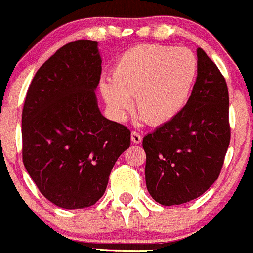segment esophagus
Returning a JSON list of instances; mask_svg holds the SVG:
<instances>
[{
  "label": "esophagus",
  "instance_id": "1",
  "mask_svg": "<svg viewBox=\"0 0 253 253\" xmlns=\"http://www.w3.org/2000/svg\"><path fill=\"white\" fill-rule=\"evenodd\" d=\"M141 140H142V137L139 132L137 131L131 132V141L134 142V144H140V142H141Z\"/></svg>",
  "mask_w": 253,
  "mask_h": 253
}]
</instances>
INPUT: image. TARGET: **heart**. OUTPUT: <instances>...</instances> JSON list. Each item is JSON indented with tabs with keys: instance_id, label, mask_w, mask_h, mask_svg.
<instances>
[{
	"instance_id": "obj_1",
	"label": "heart",
	"mask_w": 253,
	"mask_h": 253,
	"mask_svg": "<svg viewBox=\"0 0 253 253\" xmlns=\"http://www.w3.org/2000/svg\"><path fill=\"white\" fill-rule=\"evenodd\" d=\"M197 75V59L186 47L145 44L126 50L102 80L101 92L117 118L131 109L151 126L173 121L191 96Z\"/></svg>"
}]
</instances>
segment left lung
<instances>
[{"label": "left lung", "instance_id": "1", "mask_svg": "<svg viewBox=\"0 0 253 253\" xmlns=\"http://www.w3.org/2000/svg\"><path fill=\"white\" fill-rule=\"evenodd\" d=\"M197 57V80L184 108L142 140L147 191L162 206L187 203L211 188L230 144L226 81L201 47Z\"/></svg>", "mask_w": 253, "mask_h": 253}]
</instances>
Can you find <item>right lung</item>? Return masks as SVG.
Returning a JSON list of instances; mask_svg holds the SVG:
<instances>
[{"mask_svg": "<svg viewBox=\"0 0 253 253\" xmlns=\"http://www.w3.org/2000/svg\"><path fill=\"white\" fill-rule=\"evenodd\" d=\"M101 64L98 42H71L42 65L27 92L23 164L42 196L60 208L93 206L130 146V130L98 108Z\"/></svg>", "mask_w": 253, "mask_h": 253, "instance_id": "1", "label": "right lung"}]
</instances>
